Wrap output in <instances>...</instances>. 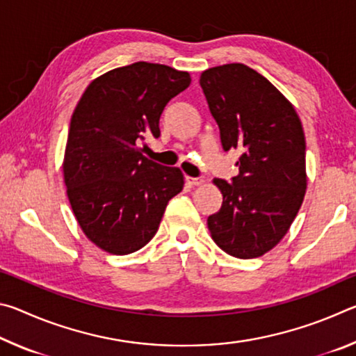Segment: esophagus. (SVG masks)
I'll list each match as a JSON object with an SVG mask.
<instances>
[{
    "label": "esophagus",
    "mask_w": 356,
    "mask_h": 356,
    "mask_svg": "<svg viewBox=\"0 0 356 356\" xmlns=\"http://www.w3.org/2000/svg\"><path fill=\"white\" fill-rule=\"evenodd\" d=\"M186 182H188L193 186H200V185L206 182V180H204L202 176H200V177H188V176H186Z\"/></svg>",
    "instance_id": "1"
}]
</instances>
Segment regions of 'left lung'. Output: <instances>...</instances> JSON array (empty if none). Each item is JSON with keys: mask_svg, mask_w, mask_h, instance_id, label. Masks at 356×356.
<instances>
[{"mask_svg": "<svg viewBox=\"0 0 356 356\" xmlns=\"http://www.w3.org/2000/svg\"><path fill=\"white\" fill-rule=\"evenodd\" d=\"M200 84L222 149L240 152L237 176L213 180L222 204L207 218L210 236L234 257H259L286 236L303 202V127L291 102L248 65L207 69Z\"/></svg>", "mask_w": 356, "mask_h": 356, "instance_id": "left-lung-1", "label": "left lung"}]
</instances>
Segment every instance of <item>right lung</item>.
<instances>
[{
	"mask_svg": "<svg viewBox=\"0 0 356 356\" xmlns=\"http://www.w3.org/2000/svg\"><path fill=\"white\" fill-rule=\"evenodd\" d=\"M190 83L188 72L140 61L95 78L78 102L64 182L78 225L104 251L122 256L141 250L159 231L168 202L182 191V171L144 156L143 143L160 136L165 106Z\"/></svg>",
	"mask_w": 356,
	"mask_h": 356,
	"instance_id": "obj_1",
	"label": "right lung"
}]
</instances>
